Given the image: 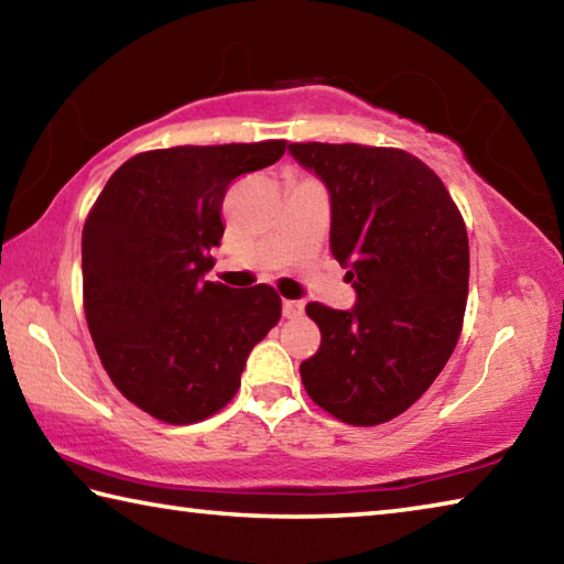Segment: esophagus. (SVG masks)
<instances>
[{
  "instance_id": "esophagus-1",
  "label": "esophagus",
  "mask_w": 564,
  "mask_h": 564,
  "mask_svg": "<svg viewBox=\"0 0 564 564\" xmlns=\"http://www.w3.org/2000/svg\"><path fill=\"white\" fill-rule=\"evenodd\" d=\"M305 311L303 301H283V316L285 318H301Z\"/></svg>"
}]
</instances>
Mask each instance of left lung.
I'll list each match as a JSON object with an SVG mask.
<instances>
[{
    "label": "left lung",
    "instance_id": "obj_1",
    "mask_svg": "<svg viewBox=\"0 0 564 564\" xmlns=\"http://www.w3.org/2000/svg\"><path fill=\"white\" fill-rule=\"evenodd\" d=\"M330 196V253L356 291L336 311L308 303L321 348L301 362L313 403L378 425L433 386L460 338L470 248L443 181L400 149L289 144Z\"/></svg>",
    "mask_w": 564,
    "mask_h": 564
}]
</instances>
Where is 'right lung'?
<instances>
[{
    "instance_id": "add662e5",
    "label": "right lung",
    "mask_w": 564,
    "mask_h": 564,
    "mask_svg": "<svg viewBox=\"0 0 564 564\" xmlns=\"http://www.w3.org/2000/svg\"><path fill=\"white\" fill-rule=\"evenodd\" d=\"M285 141L147 151L113 171L82 231L84 311L113 386L171 425L221 410L248 352L281 318L271 285L204 281L236 176L275 164Z\"/></svg>"
}]
</instances>
